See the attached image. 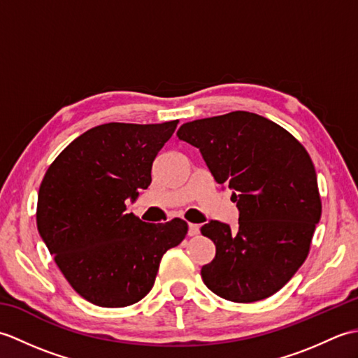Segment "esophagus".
<instances>
[{
  "instance_id": "esophagus-1",
  "label": "esophagus",
  "mask_w": 358,
  "mask_h": 358,
  "mask_svg": "<svg viewBox=\"0 0 358 358\" xmlns=\"http://www.w3.org/2000/svg\"><path fill=\"white\" fill-rule=\"evenodd\" d=\"M199 232H200V226H199V224L189 223V231H187V234L191 235V237H194V235H196Z\"/></svg>"
}]
</instances>
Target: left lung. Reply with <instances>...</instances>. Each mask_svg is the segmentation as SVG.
<instances>
[{"instance_id": "obj_1", "label": "left lung", "mask_w": 358, "mask_h": 358, "mask_svg": "<svg viewBox=\"0 0 358 358\" xmlns=\"http://www.w3.org/2000/svg\"><path fill=\"white\" fill-rule=\"evenodd\" d=\"M177 136L200 150L237 201V231L217 220L201 226L215 245L214 260L201 268L204 285L237 303L268 299L306 260L322 217L309 154L283 127L245 110L189 121Z\"/></svg>"}]
</instances>
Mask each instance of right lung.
Returning a JSON list of instances; mask_svg holds the SVG:
<instances>
[{
    "instance_id": "1",
    "label": "right lung",
    "mask_w": 358,
    "mask_h": 358,
    "mask_svg": "<svg viewBox=\"0 0 358 358\" xmlns=\"http://www.w3.org/2000/svg\"><path fill=\"white\" fill-rule=\"evenodd\" d=\"M178 120L162 124L108 123L73 140L45 172L36 226L69 285L103 308H124L146 296L167 249L187 223H144L126 201L148 189L152 164Z\"/></svg>"
}]
</instances>
